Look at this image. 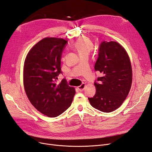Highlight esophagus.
<instances>
[{
    "instance_id": "1",
    "label": "esophagus",
    "mask_w": 152,
    "mask_h": 152,
    "mask_svg": "<svg viewBox=\"0 0 152 152\" xmlns=\"http://www.w3.org/2000/svg\"><path fill=\"white\" fill-rule=\"evenodd\" d=\"M85 84L83 83V84H82L81 85H80V86H78L77 89H79L80 91H83L84 90V89H85Z\"/></svg>"
}]
</instances>
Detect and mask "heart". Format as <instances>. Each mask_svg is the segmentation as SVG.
<instances>
[{"mask_svg": "<svg viewBox=\"0 0 152 152\" xmlns=\"http://www.w3.org/2000/svg\"><path fill=\"white\" fill-rule=\"evenodd\" d=\"M75 48L80 56L89 54L93 48V45L89 39L85 37L78 39L75 43Z\"/></svg>", "mask_w": 152, "mask_h": 152, "instance_id": "1", "label": "heart"}]
</instances>
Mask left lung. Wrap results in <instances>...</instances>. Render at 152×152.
Wrapping results in <instances>:
<instances>
[{
	"label": "left lung",
	"mask_w": 152,
	"mask_h": 152,
	"mask_svg": "<svg viewBox=\"0 0 152 152\" xmlns=\"http://www.w3.org/2000/svg\"><path fill=\"white\" fill-rule=\"evenodd\" d=\"M94 70L102 76L95 80L96 93L89 102L101 111H113L122 104L132 86V65L125 49L116 42H102Z\"/></svg>",
	"instance_id": "obj_1"
}]
</instances>
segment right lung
I'll use <instances>...</instances> for the list:
<instances>
[{
    "mask_svg": "<svg viewBox=\"0 0 152 152\" xmlns=\"http://www.w3.org/2000/svg\"><path fill=\"white\" fill-rule=\"evenodd\" d=\"M67 42L63 39L46 37L28 53L24 67V86L31 104L41 113L56 117L71 106L74 88L66 78L57 83L62 74L61 59Z\"/></svg>",
    "mask_w": 152,
    "mask_h": 152,
    "instance_id": "obj_1",
    "label": "right lung"
}]
</instances>
